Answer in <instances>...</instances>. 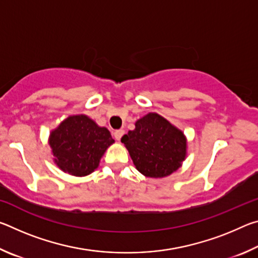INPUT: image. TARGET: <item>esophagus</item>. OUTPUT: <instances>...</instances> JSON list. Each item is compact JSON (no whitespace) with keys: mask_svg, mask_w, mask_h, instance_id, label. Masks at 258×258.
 <instances>
[{"mask_svg":"<svg viewBox=\"0 0 258 258\" xmlns=\"http://www.w3.org/2000/svg\"><path fill=\"white\" fill-rule=\"evenodd\" d=\"M125 134V131L124 130H117V131H115V133H113V137H115V139L116 140H119L123 138V135Z\"/></svg>","mask_w":258,"mask_h":258,"instance_id":"34e87169","label":"esophagus"}]
</instances>
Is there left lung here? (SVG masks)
Wrapping results in <instances>:
<instances>
[{
    "mask_svg": "<svg viewBox=\"0 0 258 258\" xmlns=\"http://www.w3.org/2000/svg\"><path fill=\"white\" fill-rule=\"evenodd\" d=\"M140 173L149 177L167 176L185 158L183 133L158 113L150 112L121 138Z\"/></svg>",
    "mask_w": 258,
    "mask_h": 258,
    "instance_id": "obj_1",
    "label": "left lung"
}]
</instances>
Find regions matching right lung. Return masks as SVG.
<instances>
[{"label":"right lung","instance_id":"obj_1","mask_svg":"<svg viewBox=\"0 0 258 258\" xmlns=\"http://www.w3.org/2000/svg\"><path fill=\"white\" fill-rule=\"evenodd\" d=\"M113 142L106 127H100L85 115L68 117L50 135L56 165L75 176L92 173Z\"/></svg>","mask_w":258,"mask_h":258}]
</instances>
